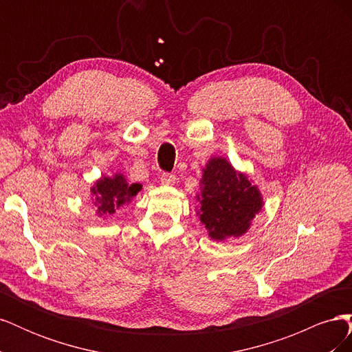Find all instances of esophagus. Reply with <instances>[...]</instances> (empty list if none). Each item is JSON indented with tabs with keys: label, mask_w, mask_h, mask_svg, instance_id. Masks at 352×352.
Returning <instances> with one entry per match:
<instances>
[{
	"label": "esophagus",
	"mask_w": 352,
	"mask_h": 352,
	"mask_svg": "<svg viewBox=\"0 0 352 352\" xmlns=\"http://www.w3.org/2000/svg\"><path fill=\"white\" fill-rule=\"evenodd\" d=\"M160 180H162L163 185H173L175 180H176V176L173 173H162V177H160Z\"/></svg>",
	"instance_id": "obj_1"
}]
</instances>
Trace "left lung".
Wrapping results in <instances>:
<instances>
[{"label":"left lung","mask_w":352,"mask_h":352,"mask_svg":"<svg viewBox=\"0 0 352 352\" xmlns=\"http://www.w3.org/2000/svg\"><path fill=\"white\" fill-rule=\"evenodd\" d=\"M201 221L212 239L241 236L247 232L263 201L247 176L236 173L225 158H212L202 175Z\"/></svg>","instance_id":"obj_1"}]
</instances>
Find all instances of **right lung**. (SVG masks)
<instances>
[{
  "label": "right lung",
  "instance_id": "add662e5",
  "mask_svg": "<svg viewBox=\"0 0 352 352\" xmlns=\"http://www.w3.org/2000/svg\"><path fill=\"white\" fill-rule=\"evenodd\" d=\"M140 184L127 185L122 175H116L113 179L102 177L92 188L95 195V207L100 216L113 214L116 208L129 202L141 190Z\"/></svg>",
  "mask_w": 352,
  "mask_h": 352
}]
</instances>
